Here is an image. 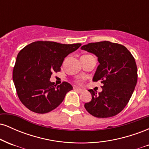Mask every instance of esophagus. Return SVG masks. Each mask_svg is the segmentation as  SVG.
Returning a JSON list of instances; mask_svg holds the SVG:
<instances>
[{
    "mask_svg": "<svg viewBox=\"0 0 149 149\" xmlns=\"http://www.w3.org/2000/svg\"><path fill=\"white\" fill-rule=\"evenodd\" d=\"M74 90H76V92H78V93H82V92H83V90H82V89H80L79 88H75Z\"/></svg>",
    "mask_w": 149,
    "mask_h": 149,
    "instance_id": "34e87169",
    "label": "esophagus"
}]
</instances>
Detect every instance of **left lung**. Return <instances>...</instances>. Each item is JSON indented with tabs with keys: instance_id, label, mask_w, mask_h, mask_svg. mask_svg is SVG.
Here are the masks:
<instances>
[{
	"instance_id": "8db88e82",
	"label": "left lung",
	"mask_w": 149,
	"mask_h": 149,
	"mask_svg": "<svg viewBox=\"0 0 149 149\" xmlns=\"http://www.w3.org/2000/svg\"><path fill=\"white\" fill-rule=\"evenodd\" d=\"M80 49L95 54L100 65L92 80H101L102 91L92 90V100L85 104L88 113L97 118L117 115L130 100L137 82V67L134 58L122 45L109 41L91 42Z\"/></svg>"
}]
</instances>
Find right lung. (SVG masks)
<instances>
[{
  "instance_id": "add662e5",
  "label": "right lung",
  "mask_w": 149,
  "mask_h": 149,
  "mask_svg": "<svg viewBox=\"0 0 149 149\" xmlns=\"http://www.w3.org/2000/svg\"><path fill=\"white\" fill-rule=\"evenodd\" d=\"M80 45L36 41L19 52L13 79L19 98L27 109L37 113H46L63 102L73 87L67 82L54 85L49 78L52 72L60 71L64 58Z\"/></svg>"
}]
</instances>
